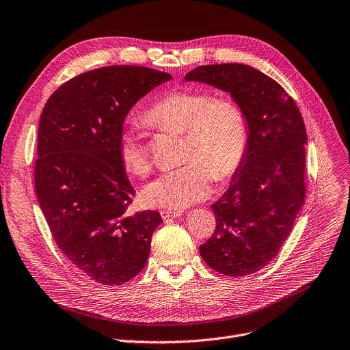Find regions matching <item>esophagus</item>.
<instances>
[{
	"instance_id": "obj_1",
	"label": "esophagus",
	"mask_w": 350,
	"mask_h": 350,
	"mask_svg": "<svg viewBox=\"0 0 350 350\" xmlns=\"http://www.w3.org/2000/svg\"><path fill=\"white\" fill-rule=\"evenodd\" d=\"M183 213L180 210H162L161 211V215L162 218L166 221V219H170V218H176V217H180Z\"/></svg>"
}]
</instances>
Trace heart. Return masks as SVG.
<instances>
[{
    "instance_id": "obj_1",
    "label": "heart",
    "mask_w": 350,
    "mask_h": 350,
    "mask_svg": "<svg viewBox=\"0 0 350 350\" xmlns=\"http://www.w3.org/2000/svg\"><path fill=\"white\" fill-rule=\"evenodd\" d=\"M144 122L187 132V162L143 188L142 200L148 207L180 210L206 199L213 192L214 178L224 181L234 176L247 151L246 115L232 98H214L207 92L188 89L169 92L147 109ZM118 154L131 174L144 177L150 173V147L137 131L121 133Z\"/></svg>"
}]
</instances>
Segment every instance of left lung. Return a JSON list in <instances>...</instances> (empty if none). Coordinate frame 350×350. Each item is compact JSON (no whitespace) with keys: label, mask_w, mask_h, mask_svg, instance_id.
I'll list each match as a JSON object with an SVG mask.
<instances>
[{"label":"left lung","mask_w":350,"mask_h":350,"mask_svg":"<svg viewBox=\"0 0 350 350\" xmlns=\"http://www.w3.org/2000/svg\"><path fill=\"white\" fill-rule=\"evenodd\" d=\"M184 79L229 93L246 115L245 159L229 188L211 204L215 229L199 252L219 273L252 275L278 256L304 204L308 142L304 120L287 92L250 66H200Z\"/></svg>","instance_id":"8db88e82"}]
</instances>
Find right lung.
I'll return each instance as SVG.
<instances>
[{
	"instance_id": "1",
	"label": "right lung",
	"mask_w": 350,
	"mask_h": 350,
	"mask_svg": "<svg viewBox=\"0 0 350 350\" xmlns=\"http://www.w3.org/2000/svg\"><path fill=\"white\" fill-rule=\"evenodd\" d=\"M172 79L140 66H111L63 83L46 101L38 129L36 193L62 253L104 286L143 271L163 222L154 210L131 214L135 189L118 143L131 108Z\"/></svg>"
}]
</instances>
